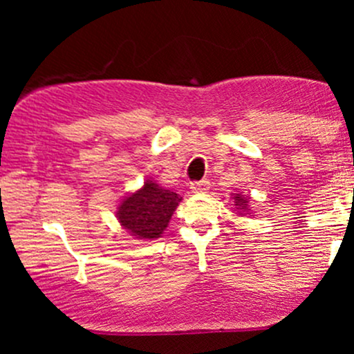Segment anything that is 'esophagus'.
Here are the masks:
<instances>
[{
  "instance_id": "1",
  "label": "esophagus",
  "mask_w": 354,
  "mask_h": 354,
  "mask_svg": "<svg viewBox=\"0 0 354 354\" xmlns=\"http://www.w3.org/2000/svg\"><path fill=\"white\" fill-rule=\"evenodd\" d=\"M189 188L193 193H203V191H206L209 188V180H200V181H193L189 185Z\"/></svg>"
}]
</instances>
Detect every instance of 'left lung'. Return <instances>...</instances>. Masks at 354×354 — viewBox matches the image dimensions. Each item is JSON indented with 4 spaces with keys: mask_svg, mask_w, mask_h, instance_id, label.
<instances>
[{
    "mask_svg": "<svg viewBox=\"0 0 354 354\" xmlns=\"http://www.w3.org/2000/svg\"><path fill=\"white\" fill-rule=\"evenodd\" d=\"M234 203H236L238 208L245 209L246 205H248V200H245V198H241V196H239V194H234Z\"/></svg>",
    "mask_w": 354,
    "mask_h": 354,
    "instance_id": "1",
    "label": "left lung"
}]
</instances>
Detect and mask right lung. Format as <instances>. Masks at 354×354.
I'll list each match as a JSON object with an SVG mask.
<instances>
[{"label":"right lung","mask_w":354,"mask_h":354,"mask_svg":"<svg viewBox=\"0 0 354 354\" xmlns=\"http://www.w3.org/2000/svg\"><path fill=\"white\" fill-rule=\"evenodd\" d=\"M181 201L180 194L146 181L141 189L120 203L118 219L126 231L136 239L160 238L168 226L173 211Z\"/></svg>","instance_id":"add662e5"}]
</instances>
